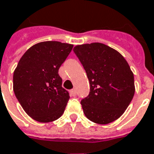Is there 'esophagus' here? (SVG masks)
Instances as JSON below:
<instances>
[{
	"label": "esophagus",
	"mask_w": 154,
	"mask_h": 154,
	"mask_svg": "<svg viewBox=\"0 0 154 154\" xmlns=\"http://www.w3.org/2000/svg\"><path fill=\"white\" fill-rule=\"evenodd\" d=\"M69 94H70V96H75V95H76V91H75V89H71V90L69 91Z\"/></svg>",
	"instance_id": "1"
}]
</instances>
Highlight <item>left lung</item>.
Segmentation results:
<instances>
[{"mask_svg":"<svg viewBox=\"0 0 154 154\" xmlns=\"http://www.w3.org/2000/svg\"><path fill=\"white\" fill-rule=\"evenodd\" d=\"M74 51L90 85L89 94L81 101L85 115L99 124L118 119L135 92L134 73L127 60L116 50L99 42L78 45Z\"/></svg>","mask_w":154,"mask_h":154,"instance_id":"left-lung-1","label":"left lung"}]
</instances>
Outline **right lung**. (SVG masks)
Segmentation results:
<instances>
[{"label": "right lung", "mask_w": 154, "mask_h": 154, "mask_svg": "<svg viewBox=\"0 0 154 154\" xmlns=\"http://www.w3.org/2000/svg\"><path fill=\"white\" fill-rule=\"evenodd\" d=\"M73 45L43 41L29 48L13 75L16 99L30 118L40 123L58 119L65 109L69 95L58 74Z\"/></svg>", "instance_id": "add662e5"}]
</instances>
